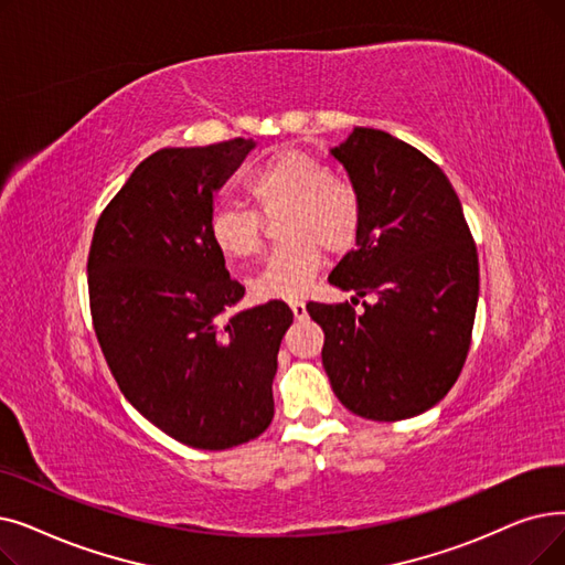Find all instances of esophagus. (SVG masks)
Listing matches in <instances>:
<instances>
[{"label":"esophagus","instance_id":"esophagus-1","mask_svg":"<svg viewBox=\"0 0 565 565\" xmlns=\"http://www.w3.org/2000/svg\"><path fill=\"white\" fill-rule=\"evenodd\" d=\"M288 307L292 311V316L298 318V321H302V318H307V307L302 300H288Z\"/></svg>","mask_w":565,"mask_h":565}]
</instances>
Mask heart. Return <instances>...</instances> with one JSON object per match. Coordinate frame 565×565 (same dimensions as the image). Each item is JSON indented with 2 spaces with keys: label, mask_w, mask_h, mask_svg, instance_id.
<instances>
[{
  "label": "heart",
  "mask_w": 565,
  "mask_h": 565,
  "mask_svg": "<svg viewBox=\"0 0 565 565\" xmlns=\"http://www.w3.org/2000/svg\"><path fill=\"white\" fill-rule=\"evenodd\" d=\"M265 216L286 212L281 239L252 281L258 300H292L302 296L318 267L323 247L347 254L362 226V201L353 184L337 180L332 168L302 150H279L247 184ZM210 239L228 260L252 258L260 252L263 222L249 207L224 205L210 216Z\"/></svg>",
  "instance_id": "1"
}]
</instances>
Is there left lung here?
I'll use <instances>...</instances> for the list:
<instances>
[{
	"label": "left lung",
	"mask_w": 565,
	"mask_h": 565,
	"mask_svg": "<svg viewBox=\"0 0 565 565\" xmlns=\"http://www.w3.org/2000/svg\"><path fill=\"white\" fill-rule=\"evenodd\" d=\"M330 154L362 201L358 249L330 284L374 305L355 313L349 302H309L307 311L326 332L321 355L337 399L366 420H406L448 395L469 353L476 242L444 170L408 142L355 127Z\"/></svg>",
	"instance_id": "obj_1"
}]
</instances>
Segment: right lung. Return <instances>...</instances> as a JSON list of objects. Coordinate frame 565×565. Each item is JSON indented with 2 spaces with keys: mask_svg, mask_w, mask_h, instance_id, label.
Returning a JSON list of instances; mask_svg holds the SVG:
<instances>
[{
  "mask_svg": "<svg viewBox=\"0 0 565 565\" xmlns=\"http://www.w3.org/2000/svg\"><path fill=\"white\" fill-rule=\"evenodd\" d=\"M254 140L163 147L99 216L87 258L96 339L129 404L170 438L226 450L275 418L273 379L292 311L231 313L244 288L210 239L214 193Z\"/></svg>",
  "mask_w": 565,
  "mask_h": 565,
  "instance_id": "right-lung-1",
  "label": "right lung"
}]
</instances>
